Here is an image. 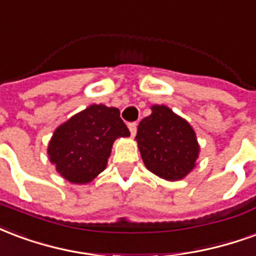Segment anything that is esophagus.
<instances>
[{
  "mask_svg": "<svg viewBox=\"0 0 256 256\" xmlns=\"http://www.w3.org/2000/svg\"><path fill=\"white\" fill-rule=\"evenodd\" d=\"M128 128H130V135L135 136L136 130H138V124H136V122H130V124H128Z\"/></svg>",
  "mask_w": 256,
  "mask_h": 256,
  "instance_id": "esophagus-1",
  "label": "esophagus"
}]
</instances>
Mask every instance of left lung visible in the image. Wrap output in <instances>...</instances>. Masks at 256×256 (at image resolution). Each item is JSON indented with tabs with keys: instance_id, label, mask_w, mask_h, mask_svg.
I'll return each mask as SVG.
<instances>
[{
	"instance_id": "obj_1",
	"label": "left lung",
	"mask_w": 256,
	"mask_h": 256,
	"mask_svg": "<svg viewBox=\"0 0 256 256\" xmlns=\"http://www.w3.org/2000/svg\"><path fill=\"white\" fill-rule=\"evenodd\" d=\"M136 140L147 169L165 180H180L195 166V132L166 106H152V113L139 122Z\"/></svg>"
}]
</instances>
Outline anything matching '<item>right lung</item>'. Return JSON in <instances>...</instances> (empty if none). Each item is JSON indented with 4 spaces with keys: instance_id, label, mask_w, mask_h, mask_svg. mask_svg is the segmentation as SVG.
Masks as SVG:
<instances>
[{
    "instance_id": "obj_1",
    "label": "right lung",
    "mask_w": 256,
    "mask_h": 256,
    "mask_svg": "<svg viewBox=\"0 0 256 256\" xmlns=\"http://www.w3.org/2000/svg\"><path fill=\"white\" fill-rule=\"evenodd\" d=\"M120 136H130L120 110L91 105L56 130L48 152L64 178L86 184L105 169L113 142Z\"/></svg>"
}]
</instances>
